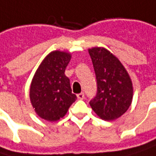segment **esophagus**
<instances>
[{"label":"esophagus","mask_w":156,"mask_h":156,"mask_svg":"<svg viewBox=\"0 0 156 156\" xmlns=\"http://www.w3.org/2000/svg\"><path fill=\"white\" fill-rule=\"evenodd\" d=\"M77 96H78V98L79 99V100H83V99L85 98V94H84V93L78 94H77Z\"/></svg>","instance_id":"esophagus-1"}]
</instances>
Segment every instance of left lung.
I'll use <instances>...</instances> for the list:
<instances>
[{
	"instance_id": "left-lung-1",
	"label": "left lung",
	"mask_w": 156,
	"mask_h": 156,
	"mask_svg": "<svg viewBox=\"0 0 156 156\" xmlns=\"http://www.w3.org/2000/svg\"><path fill=\"white\" fill-rule=\"evenodd\" d=\"M97 85L95 96L89 105L103 120H113L129 108L133 87L131 79L120 62L101 47L88 50Z\"/></svg>"
}]
</instances>
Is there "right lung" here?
<instances>
[{
  "instance_id": "1",
  "label": "right lung",
  "mask_w": 156,
  "mask_h": 156,
  "mask_svg": "<svg viewBox=\"0 0 156 156\" xmlns=\"http://www.w3.org/2000/svg\"><path fill=\"white\" fill-rule=\"evenodd\" d=\"M70 58L69 52H50L33 78L30 101L38 116L44 120H60L77 99L71 93L69 78L64 73Z\"/></svg>"
}]
</instances>
